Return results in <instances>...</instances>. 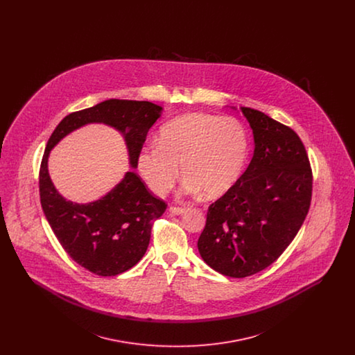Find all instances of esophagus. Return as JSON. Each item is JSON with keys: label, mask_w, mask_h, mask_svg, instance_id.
<instances>
[{"label": "esophagus", "mask_w": 355, "mask_h": 355, "mask_svg": "<svg viewBox=\"0 0 355 355\" xmlns=\"http://www.w3.org/2000/svg\"><path fill=\"white\" fill-rule=\"evenodd\" d=\"M170 214L173 216H181L186 211L185 207H177V206H170L169 207Z\"/></svg>", "instance_id": "34e87169"}]
</instances>
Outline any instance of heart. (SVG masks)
Masks as SVG:
<instances>
[{"instance_id": "b5f03b06", "label": "heart", "mask_w": 355, "mask_h": 355, "mask_svg": "<svg viewBox=\"0 0 355 355\" xmlns=\"http://www.w3.org/2000/svg\"><path fill=\"white\" fill-rule=\"evenodd\" d=\"M249 157L246 128L234 117L189 113L159 130L158 142L137 154V168L154 194L173 187L182 173V193L220 198L239 182Z\"/></svg>"}]
</instances>
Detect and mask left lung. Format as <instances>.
<instances>
[{"label":"left lung","mask_w":355,"mask_h":355,"mask_svg":"<svg viewBox=\"0 0 355 355\" xmlns=\"http://www.w3.org/2000/svg\"><path fill=\"white\" fill-rule=\"evenodd\" d=\"M254 155L233 190L209 206L198 252L213 269L245 278L286 250L307 216L313 175L298 135L252 107Z\"/></svg>","instance_id":"obj_1"}]
</instances>
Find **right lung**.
Returning a JSON list of instances; mask_svg holds the SVG:
<instances>
[{"mask_svg":"<svg viewBox=\"0 0 355 355\" xmlns=\"http://www.w3.org/2000/svg\"><path fill=\"white\" fill-rule=\"evenodd\" d=\"M161 114L162 107L152 102L106 100L70 113L51 133L40 169L41 206L64 250L86 270L112 277L137 265L149 246L153 220L164 214L166 205L153 197L135 170L126 171L119 184L100 200L71 202L51 182L48 169L51 150L85 125L103 123L122 135L129 165L135 169L137 154Z\"/></svg>","mask_w":355,"mask_h":355,"instance_id":"obj_1","label":"right lung"}]
</instances>
